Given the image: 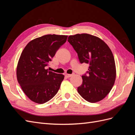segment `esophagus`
I'll use <instances>...</instances> for the list:
<instances>
[{
	"instance_id": "obj_1",
	"label": "esophagus",
	"mask_w": 135,
	"mask_h": 135,
	"mask_svg": "<svg viewBox=\"0 0 135 135\" xmlns=\"http://www.w3.org/2000/svg\"><path fill=\"white\" fill-rule=\"evenodd\" d=\"M71 74H65V76H66L67 78H70L71 76Z\"/></svg>"
}]
</instances>
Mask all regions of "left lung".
<instances>
[{
  "instance_id": "obj_1",
  "label": "left lung",
  "mask_w": 135,
  "mask_h": 135,
  "mask_svg": "<svg viewBox=\"0 0 135 135\" xmlns=\"http://www.w3.org/2000/svg\"><path fill=\"white\" fill-rule=\"evenodd\" d=\"M68 41L76 51L81 64L89 65L82 75V84L78 92L89 103L103 100L111 91L115 82L116 69L113 53L99 38L88 34L69 36Z\"/></svg>"
}]
</instances>
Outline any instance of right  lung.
Returning <instances> with one entry per match:
<instances>
[{
  "label": "right lung",
  "instance_id": "1",
  "mask_svg": "<svg viewBox=\"0 0 135 135\" xmlns=\"http://www.w3.org/2000/svg\"><path fill=\"white\" fill-rule=\"evenodd\" d=\"M67 38L46 35L31 40L23 49L17 65V78L23 92L34 103H47L57 93L64 75L46 67Z\"/></svg>",
  "mask_w": 135,
  "mask_h": 135
}]
</instances>
